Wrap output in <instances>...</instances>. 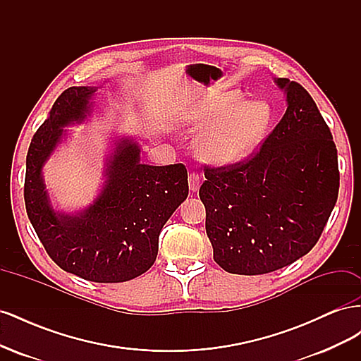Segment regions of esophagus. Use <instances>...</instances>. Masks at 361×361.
<instances>
[{
  "instance_id": "1",
  "label": "esophagus",
  "mask_w": 361,
  "mask_h": 361,
  "mask_svg": "<svg viewBox=\"0 0 361 361\" xmlns=\"http://www.w3.org/2000/svg\"><path fill=\"white\" fill-rule=\"evenodd\" d=\"M200 176L197 173H191L190 176H188V185H190V190L192 191V192H195V191H199V188H200Z\"/></svg>"
}]
</instances>
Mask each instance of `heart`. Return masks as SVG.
<instances>
[{"instance_id":"1","label":"heart","mask_w":361,"mask_h":361,"mask_svg":"<svg viewBox=\"0 0 361 361\" xmlns=\"http://www.w3.org/2000/svg\"><path fill=\"white\" fill-rule=\"evenodd\" d=\"M271 108L264 101L245 102L238 90L206 97L185 118L190 130H203L195 149L214 166L245 159L264 141L271 125Z\"/></svg>"}]
</instances>
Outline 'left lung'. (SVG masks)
I'll return each mask as SVG.
<instances>
[{"label":"left lung","instance_id":"1","mask_svg":"<svg viewBox=\"0 0 361 361\" xmlns=\"http://www.w3.org/2000/svg\"><path fill=\"white\" fill-rule=\"evenodd\" d=\"M276 84L288 101L279 125L245 161L204 167L199 191L214 260L232 274H267L307 255L337 202L329 125L302 85Z\"/></svg>","mask_w":361,"mask_h":361}]
</instances>
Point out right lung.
Instances as JSON below:
<instances>
[{
  "mask_svg": "<svg viewBox=\"0 0 361 361\" xmlns=\"http://www.w3.org/2000/svg\"><path fill=\"white\" fill-rule=\"evenodd\" d=\"M94 92L96 87H71L57 97L31 140L24 199L40 243L61 269L96 283H120L154 265L162 227L188 195V173L183 164H141L138 145L122 138L106 161V179L93 204L75 215L54 211L42 169L63 128L90 113Z\"/></svg>",
  "mask_w": 361,
  "mask_h": 361,
  "instance_id": "add662e5",
  "label": "right lung"
}]
</instances>
